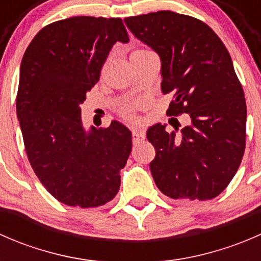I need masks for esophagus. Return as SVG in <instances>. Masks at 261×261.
I'll return each instance as SVG.
<instances>
[{
	"label": "esophagus",
	"instance_id": "obj_1",
	"mask_svg": "<svg viewBox=\"0 0 261 261\" xmlns=\"http://www.w3.org/2000/svg\"><path fill=\"white\" fill-rule=\"evenodd\" d=\"M144 139H145V134H144V131L141 130V128L134 127L133 128V140H134V143H136V141L144 140Z\"/></svg>",
	"mask_w": 261,
	"mask_h": 261
}]
</instances>
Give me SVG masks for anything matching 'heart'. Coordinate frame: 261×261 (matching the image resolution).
<instances>
[{"instance_id": "obj_1", "label": "heart", "mask_w": 261, "mask_h": 261, "mask_svg": "<svg viewBox=\"0 0 261 261\" xmlns=\"http://www.w3.org/2000/svg\"><path fill=\"white\" fill-rule=\"evenodd\" d=\"M135 51H149V50H146V49H138V50H135ZM123 114L125 115H130L131 114V109H125V111H123Z\"/></svg>"}]
</instances>
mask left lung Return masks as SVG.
<instances>
[{
	"mask_svg": "<svg viewBox=\"0 0 261 261\" xmlns=\"http://www.w3.org/2000/svg\"><path fill=\"white\" fill-rule=\"evenodd\" d=\"M135 38L159 55L163 93H174L167 114H188L179 133L150 126L155 184L174 199H212L232 180L243 160L246 102L227 49L197 18L158 11L125 18Z\"/></svg>",
	"mask_w": 261,
	"mask_h": 261,
	"instance_id": "obj_1",
	"label": "left lung"
}]
</instances>
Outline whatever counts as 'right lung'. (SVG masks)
<instances>
[{
	"label": "right lung",
	"mask_w": 261,
	"mask_h": 261,
	"mask_svg": "<svg viewBox=\"0 0 261 261\" xmlns=\"http://www.w3.org/2000/svg\"><path fill=\"white\" fill-rule=\"evenodd\" d=\"M128 43L121 18L75 16L41 29L23 54L16 98L29 162L46 191L73 207L115 198L131 152V131L82 123L81 105L110 50Z\"/></svg>",
	"instance_id": "1"
}]
</instances>
